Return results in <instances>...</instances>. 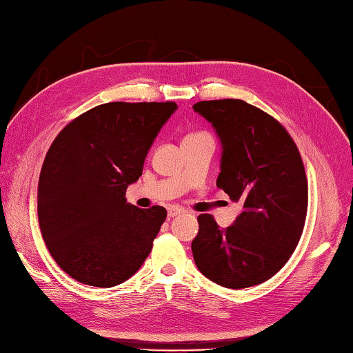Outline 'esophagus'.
<instances>
[{"label":"esophagus","instance_id":"obj_1","mask_svg":"<svg viewBox=\"0 0 353 353\" xmlns=\"http://www.w3.org/2000/svg\"><path fill=\"white\" fill-rule=\"evenodd\" d=\"M180 214H183V208L180 206H170L167 209V215H169V217H176V215Z\"/></svg>","mask_w":353,"mask_h":353}]
</instances>
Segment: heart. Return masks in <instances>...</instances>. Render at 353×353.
<instances>
[{
	"instance_id": "heart-1",
	"label": "heart",
	"mask_w": 353,
	"mask_h": 353,
	"mask_svg": "<svg viewBox=\"0 0 353 353\" xmlns=\"http://www.w3.org/2000/svg\"><path fill=\"white\" fill-rule=\"evenodd\" d=\"M201 136H211V134L206 133V132H194V133H189L184 139H190V138H201Z\"/></svg>"
}]
</instances>
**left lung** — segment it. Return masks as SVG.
Returning a JSON list of instances; mask_svg holds the SVG:
<instances>
[{"label":"left lung","instance_id":"1","mask_svg":"<svg viewBox=\"0 0 353 353\" xmlns=\"http://www.w3.org/2000/svg\"><path fill=\"white\" fill-rule=\"evenodd\" d=\"M194 110L223 147L217 186L242 205L225 230L211 214L199 215L195 265L221 287L259 285L288 262L304 231L308 184L298 145L279 121L240 99L196 102Z\"/></svg>","mask_w":353,"mask_h":353}]
</instances>
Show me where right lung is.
<instances>
[{"label":"right lung","instance_id":"obj_1","mask_svg":"<svg viewBox=\"0 0 353 353\" xmlns=\"http://www.w3.org/2000/svg\"><path fill=\"white\" fill-rule=\"evenodd\" d=\"M175 102H108L57 134L39 180V223L49 252L72 279L110 288L130 279L150 254L163 206L125 200Z\"/></svg>","mask_w":353,"mask_h":353}]
</instances>
